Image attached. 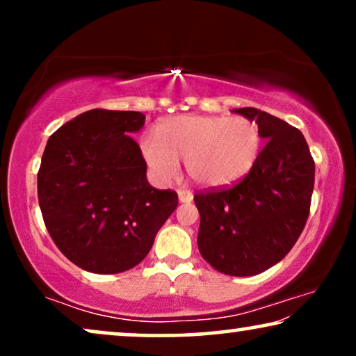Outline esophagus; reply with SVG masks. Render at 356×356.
<instances>
[{
	"instance_id": "34e87169",
	"label": "esophagus",
	"mask_w": 356,
	"mask_h": 356,
	"mask_svg": "<svg viewBox=\"0 0 356 356\" xmlns=\"http://www.w3.org/2000/svg\"><path fill=\"white\" fill-rule=\"evenodd\" d=\"M178 199L181 202H191L193 201V193L188 191V189H183L179 188L178 189Z\"/></svg>"
}]
</instances>
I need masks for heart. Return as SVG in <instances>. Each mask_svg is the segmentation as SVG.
<instances>
[{"mask_svg": "<svg viewBox=\"0 0 356 356\" xmlns=\"http://www.w3.org/2000/svg\"><path fill=\"white\" fill-rule=\"evenodd\" d=\"M262 147L254 121L243 116H175L159 124L157 133L140 139V150L152 173L162 181L177 178L179 160L188 175L206 188L236 183L250 173Z\"/></svg>", "mask_w": 356, "mask_h": 356, "instance_id": "heart-1", "label": "heart"}]
</instances>
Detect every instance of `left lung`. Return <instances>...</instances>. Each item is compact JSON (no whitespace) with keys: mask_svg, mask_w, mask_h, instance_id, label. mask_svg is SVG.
I'll list each match as a JSON object with an SVG mask.
<instances>
[{"mask_svg":"<svg viewBox=\"0 0 356 356\" xmlns=\"http://www.w3.org/2000/svg\"><path fill=\"white\" fill-rule=\"evenodd\" d=\"M256 121L266 144L250 173L227 188L194 194L201 216L197 246L227 275L261 274L289 254L309 216L314 160L300 129L257 108H238Z\"/></svg>","mask_w":356,"mask_h":356,"instance_id":"8db88e82","label":"left lung"}]
</instances>
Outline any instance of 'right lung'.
Instances as JSON below:
<instances>
[{
	"label": "right lung",
	"instance_id": "add662e5",
	"mask_svg": "<svg viewBox=\"0 0 356 356\" xmlns=\"http://www.w3.org/2000/svg\"><path fill=\"white\" fill-rule=\"evenodd\" d=\"M140 111L94 108L48 139L37 175L38 204L51 240L81 269L118 274L147 256L178 206L172 189L147 183V163L128 133Z\"/></svg>",
	"mask_w": 356,
	"mask_h": 356
}]
</instances>
